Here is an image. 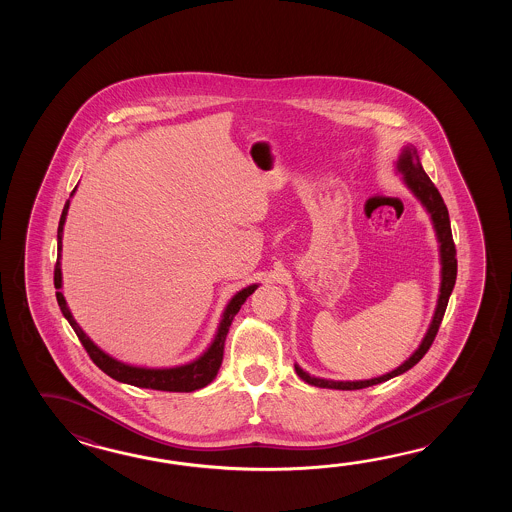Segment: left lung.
<instances>
[{"mask_svg": "<svg viewBox=\"0 0 512 512\" xmlns=\"http://www.w3.org/2000/svg\"><path fill=\"white\" fill-rule=\"evenodd\" d=\"M397 172L403 174L404 185L412 190L421 205L426 208V212L430 214L432 225H434L435 236L439 241V256H441V287H439V298H437V305H435L434 318L430 322V327L426 331L423 342L419 344V348L415 349L412 357L404 360L403 364L397 370L390 371L382 377H375V379H368V381H327V379H318V377H311L307 371L302 370L298 364H294V370L298 373V377L302 381L311 384V386H318V388H331V390H362L368 386H375L381 382L390 381L393 377L401 375L404 371L414 368L419 360L423 359L426 351L432 346L435 335L441 326V320L445 316L446 305H448V298L452 294V289L456 285L457 276V260H456V245L452 240V229H450V218H448V208H446L443 197L439 194V190L435 188L434 183L430 181V177L426 175L423 170V164L419 159V153L415 150V146H404L403 153L399 155L397 161Z\"/></svg>", "mask_w": 512, "mask_h": 512, "instance_id": "left-lung-1", "label": "left lung"}]
</instances>
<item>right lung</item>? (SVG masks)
<instances>
[{"label": "right lung", "mask_w": 512, "mask_h": 512, "mask_svg": "<svg viewBox=\"0 0 512 512\" xmlns=\"http://www.w3.org/2000/svg\"><path fill=\"white\" fill-rule=\"evenodd\" d=\"M77 190V188H75ZM75 190L71 192V196L75 194ZM67 210H69V199H67L60 223H58V258L55 265V287L56 300L60 305L62 315L66 316L67 322L75 329L78 340L82 342V346L86 348L87 355L97 364L100 370L109 375L115 381L131 384L137 388H148V390H161V392H196L199 388H205L207 384L216 379L219 366L223 362V349H225V338L229 333L230 324L234 320V316L238 315L243 302L251 296L258 285L252 283L249 287L241 289L240 293L234 294L230 298L229 304L223 311L221 322H219L218 333L212 340V344L208 346L207 351L199 357L183 366H175V368H139V366H130L124 364L120 360L109 357L108 353H104L98 348L97 344L87 337L82 331V327L78 326L77 320L71 315L69 307L66 304V298L62 294V269H60V258H62V232H64V223H66Z\"/></svg>", "instance_id": "obj_1"}]
</instances>
